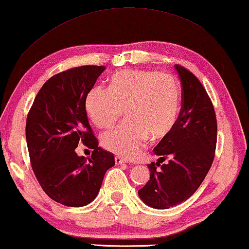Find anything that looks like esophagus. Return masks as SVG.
<instances>
[{
    "instance_id": "34e87169",
    "label": "esophagus",
    "mask_w": 249,
    "mask_h": 249,
    "mask_svg": "<svg viewBox=\"0 0 249 249\" xmlns=\"http://www.w3.org/2000/svg\"><path fill=\"white\" fill-rule=\"evenodd\" d=\"M115 163L116 165H124V163H126V160L117 156V157H115Z\"/></svg>"
}]
</instances>
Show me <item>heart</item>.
Returning a JSON list of instances; mask_svg holds the SVG:
<instances>
[{
	"label": "heart",
	"instance_id": "1",
	"mask_svg": "<svg viewBox=\"0 0 249 249\" xmlns=\"http://www.w3.org/2000/svg\"><path fill=\"white\" fill-rule=\"evenodd\" d=\"M126 121L102 134L104 148L122 157L141 155L147 138L161 140L178 121L181 90L177 80L157 71L125 70L111 78L109 88L94 87L86 109L98 127H108L123 112Z\"/></svg>",
	"mask_w": 249,
	"mask_h": 249
}]
</instances>
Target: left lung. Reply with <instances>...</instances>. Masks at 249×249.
<instances>
[{
    "instance_id": "obj_1",
    "label": "left lung",
    "mask_w": 249,
    "mask_h": 249,
    "mask_svg": "<svg viewBox=\"0 0 249 249\" xmlns=\"http://www.w3.org/2000/svg\"><path fill=\"white\" fill-rule=\"evenodd\" d=\"M175 69L182 90L178 121L154 148L159 158L148 165L150 179L138 190L145 204L159 210L182 203L197 190L212 166L216 147V117L208 93L190 71L179 65ZM166 159L168 162L160 165Z\"/></svg>"
}]
</instances>
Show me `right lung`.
<instances>
[{
    "label": "right lung",
    "instance_id": "1",
    "mask_svg": "<svg viewBox=\"0 0 249 249\" xmlns=\"http://www.w3.org/2000/svg\"><path fill=\"white\" fill-rule=\"evenodd\" d=\"M103 66H82L46 81L26 121L29 158L37 180L50 199L66 206L91 203L100 191L114 155L99 147L88 120L86 100ZM94 149L90 159L78 156L79 142Z\"/></svg>",
    "mask_w": 249,
    "mask_h": 249
}]
</instances>
